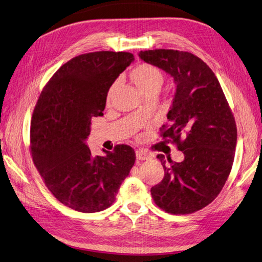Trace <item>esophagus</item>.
Returning a JSON list of instances; mask_svg holds the SVG:
<instances>
[{
  "label": "esophagus",
  "instance_id": "1",
  "mask_svg": "<svg viewBox=\"0 0 262 262\" xmlns=\"http://www.w3.org/2000/svg\"><path fill=\"white\" fill-rule=\"evenodd\" d=\"M150 154H148L147 151H145L143 149H138L136 151V159L139 161H145V160H150Z\"/></svg>",
  "mask_w": 262,
  "mask_h": 262
}]
</instances>
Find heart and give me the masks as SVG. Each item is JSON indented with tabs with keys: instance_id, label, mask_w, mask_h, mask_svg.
Returning a JSON list of instances; mask_svg holds the SVG:
<instances>
[{
	"instance_id": "heart-1",
	"label": "heart",
	"mask_w": 262,
	"mask_h": 262,
	"mask_svg": "<svg viewBox=\"0 0 262 262\" xmlns=\"http://www.w3.org/2000/svg\"><path fill=\"white\" fill-rule=\"evenodd\" d=\"M133 76L134 80H135L137 86L144 94L150 88L157 86V84H162L163 82V76L161 74V71L157 69L156 67L148 63L139 64L137 68L134 70Z\"/></svg>"
}]
</instances>
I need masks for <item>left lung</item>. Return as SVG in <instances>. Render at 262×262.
<instances>
[{"label":"left lung","mask_w":262,"mask_h":262,"mask_svg":"<svg viewBox=\"0 0 262 262\" xmlns=\"http://www.w3.org/2000/svg\"><path fill=\"white\" fill-rule=\"evenodd\" d=\"M138 56L174 79L168 125L162 127L161 136L184 154L180 163L157 155L165 174L150 188L151 198L167 213H193L210 204L228 180L236 146L234 117L217 78L199 57L168 49Z\"/></svg>","instance_id":"1"}]
</instances>
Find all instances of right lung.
Instances as JSON below:
<instances>
[{"mask_svg": "<svg viewBox=\"0 0 262 262\" xmlns=\"http://www.w3.org/2000/svg\"><path fill=\"white\" fill-rule=\"evenodd\" d=\"M134 61L129 52L80 54L60 67L42 90L31 119L34 165L54 198L94 213L109 208L135 163L128 145L93 156L86 139L91 119L102 116L109 88Z\"/></svg>", "mask_w": 262, "mask_h": 262, "instance_id": "right-lung-1", "label": "right lung"}]
</instances>
